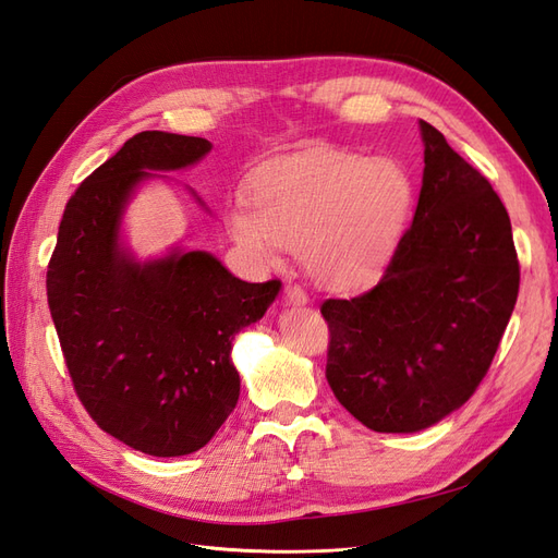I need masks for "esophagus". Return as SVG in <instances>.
I'll use <instances>...</instances> for the list:
<instances>
[{
  "mask_svg": "<svg viewBox=\"0 0 558 558\" xmlns=\"http://www.w3.org/2000/svg\"><path fill=\"white\" fill-rule=\"evenodd\" d=\"M286 302H289V305H307L310 302V298H307V293L300 289V286H295V283H289L286 286Z\"/></svg>",
  "mask_w": 558,
  "mask_h": 558,
  "instance_id": "esophagus-1",
  "label": "esophagus"
}]
</instances>
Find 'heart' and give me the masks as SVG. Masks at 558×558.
Segmentation results:
<instances>
[{
  "instance_id": "obj_1",
  "label": "heart",
  "mask_w": 558,
  "mask_h": 558,
  "mask_svg": "<svg viewBox=\"0 0 558 558\" xmlns=\"http://www.w3.org/2000/svg\"><path fill=\"white\" fill-rule=\"evenodd\" d=\"M414 205V181L396 158L324 150L269 165L234 202L226 223L244 253L267 267L283 248L305 253L314 281L332 291L367 286L391 260Z\"/></svg>"
}]
</instances>
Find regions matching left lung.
Wrapping results in <instances>:
<instances>
[{
    "label": "left lung",
    "instance_id": "1",
    "mask_svg": "<svg viewBox=\"0 0 558 558\" xmlns=\"http://www.w3.org/2000/svg\"><path fill=\"white\" fill-rule=\"evenodd\" d=\"M424 179L410 230L373 291L326 300V379L377 433H416L475 393L508 328L519 260L492 183L418 121Z\"/></svg>",
    "mask_w": 558,
    "mask_h": 558
}]
</instances>
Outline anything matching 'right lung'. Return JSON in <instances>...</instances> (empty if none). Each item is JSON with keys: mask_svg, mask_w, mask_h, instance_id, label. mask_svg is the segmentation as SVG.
<instances>
[{"mask_svg": "<svg viewBox=\"0 0 558 558\" xmlns=\"http://www.w3.org/2000/svg\"><path fill=\"white\" fill-rule=\"evenodd\" d=\"M209 150L202 137L134 134L66 202L46 275L83 408L116 440L160 459L202 449L223 426L240 398L234 335L260 320L281 289L277 279H238L209 251L174 246L140 260L128 248L123 216L140 185Z\"/></svg>", "mask_w": 558, "mask_h": 558, "instance_id": "1", "label": "right lung"}]
</instances>
